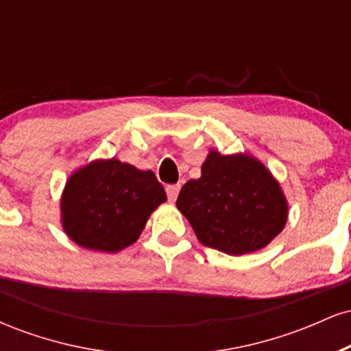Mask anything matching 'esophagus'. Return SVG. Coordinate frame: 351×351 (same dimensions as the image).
Wrapping results in <instances>:
<instances>
[{
  "label": "esophagus",
  "mask_w": 351,
  "mask_h": 351,
  "mask_svg": "<svg viewBox=\"0 0 351 351\" xmlns=\"http://www.w3.org/2000/svg\"><path fill=\"white\" fill-rule=\"evenodd\" d=\"M180 184H168L167 186V196L170 203H175L176 198H178V193H180Z\"/></svg>",
  "instance_id": "1"
}]
</instances>
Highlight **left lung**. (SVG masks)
Instances as JSON below:
<instances>
[{
    "label": "left lung",
    "mask_w": 351,
    "mask_h": 351,
    "mask_svg": "<svg viewBox=\"0 0 351 351\" xmlns=\"http://www.w3.org/2000/svg\"><path fill=\"white\" fill-rule=\"evenodd\" d=\"M176 206L201 244L231 256L265 247L287 223V201L267 168L252 156L216 150L201 178L183 184Z\"/></svg>",
    "instance_id": "left-lung-1"
}]
</instances>
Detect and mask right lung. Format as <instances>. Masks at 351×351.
<instances>
[{"label": "right lung", "instance_id": "obj_1", "mask_svg": "<svg viewBox=\"0 0 351 351\" xmlns=\"http://www.w3.org/2000/svg\"><path fill=\"white\" fill-rule=\"evenodd\" d=\"M167 201L153 171L99 160L75 171L64 189L62 226L74 243L117 252L138 239L148 216Z\"/></svg>", "mask_w": 351, "mask_h": 351}]
</instances>
